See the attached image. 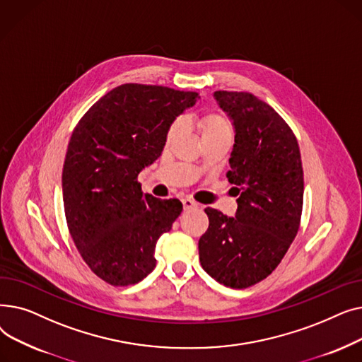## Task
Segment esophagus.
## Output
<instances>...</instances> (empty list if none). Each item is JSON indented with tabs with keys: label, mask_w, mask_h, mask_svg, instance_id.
Returning a JSON list of instances; mask_svg holds the SVG:
<instances>
[{
	"label": "esophagus",
	"mask_w": 362,
	"mask_h": 362,
	"mask_svg": "<svg viewBox=\"0 0 362 362\" xmlns=\"http://www.w3.org/2000/svg\"><path fill=\"white\" fill-rule=\"evenodd\" d=\"M183 202V210L185 211H189V210H194V208H198V204L195 201H192L191 198H185L182 199Z\"/></svg>",
	"instance_id": "obj_1"
}]
</instances>
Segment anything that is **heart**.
Segmentation results:
<instances>
[{"instance_id":"1","label":"heart","mask_w":362,"mask_h":362,"mask_svg":"<svg viewBox=\"0 0 362 362\" xmlns=\"http://www.w3.org/2000/svg\"><path fill=\"white\" fill-rule=\"evenodd\" d=\"M197 127L201 133L202 141L214 138V136H220V135H230V132H232L230 122L217 112H210V114H205V116H201L197 120ZM180 130H182V120H176L173 124L170 126V129L167 132L168 141L176 138L180 133Z\"/></svg>"}]
</instances>
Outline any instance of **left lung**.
<instances>
[{
	"mask_svg": "<svg viewBox=\"0 0 362 362\" xmlns=\"http://www.w3.org/2000/svg\"><path fill=\"white\" fill-rule=\"evenodd\" d=\"M214 98L235 127L227 179L239 198L235 217L205 208L199 261L218 283L245 289L273 273L299 230L300 152L288 123L255 95L217 90Z\"/></svg>",
	"mask_w": 362,
	"mask_h": 362,
	"instance_id": "obj_1",
	"label": "left lung"
}]
</instances>
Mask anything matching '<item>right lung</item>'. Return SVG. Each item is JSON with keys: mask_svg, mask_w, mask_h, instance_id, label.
Returning a JSON list of instances; mask_svg holds the SVG:
<instances>
[{"mask_svg": "<svg viewBox=\"0 0 362 362\" xmlns=\"http://www.w3.org/2000/svg\"><path fill=\"white\" fill-rule=\"evenodd\" d=\"M198 100L197 92L124 83L71 133L62 177L69 232L88 267L112 286L154 270L157 240L183 210L179 199L142 194L138 175L161 156L171 123Z\"/></svg>", "mask_w": 362, "mask_h": 362, "instance_id": "add662e5", "label": "right lung"}]
</instances>
